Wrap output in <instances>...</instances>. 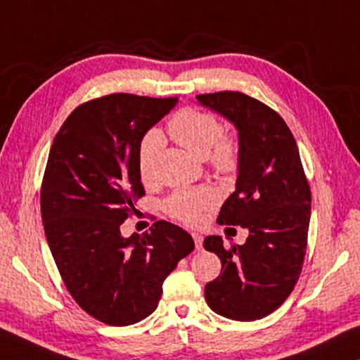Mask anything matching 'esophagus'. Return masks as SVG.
I'll return each mask as SVG.
<instances>
[{
  "instance_id": "1",
  "label": "esophagus",
  "mask_w": 360,
  "mask_h": 360,
  "mask_svg": "<svg viewBox=\"0 0 360 360\" xmlns=\"http://www.w3.org/2000/svg\"><path fill=\"white\" fill-rule=\"evenodd\" d=\"M192 238L195 241V248L202 249V246H203V236L200 235V233H192Z\"/></svg>"
}]
</instances>
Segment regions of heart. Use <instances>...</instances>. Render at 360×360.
Instances as JSON below:
<instances>
[{
  "label": "heart",
  "mask_w": 360,
  "mask_h": 360,
  "mask_svg": "<svg viewBox=\"0 0 360 360\" xmlns=\"http://www.w3.org/2000/svg\"><path fill=\"white\" fill-rule=\"evenodd\" d=\"M168 131L191 154L206 158L217 174H231L238 169L240 144L233 136L222 135V125L214 114L193 108L182 109L169 120ZM160 141L157 133H150L144 139L139 157V174L144 181L150 179L152 152L160 146ZM214 200L216 193L210 187L176 188L165 198L163 210L173 219L195 225L202 221Z\"/></svg>",
  "instance_id": "obj_1"
}]
</instances>
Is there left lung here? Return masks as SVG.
Here are the masks:
<instances>
[{"instance_id":"left-lung-1","label":"left lung","mask_w":360,"mask_h":360,"mask_svg":"<svg viewBox=\"0 0 360 360\" xmlns=\"http://www.w3.org/2000/svg\"><path fill=\"white\" fill-rule=\"evenodd\" d=\"M202 105L233 122L240 136L236 188L225 200L217 224L249 230L243 246H224L206 236L203 246L222 270L206 284L212 311L233 321L262 319L294 290L307 254L311 191L295 138L275 109L246 94L197 95Z\"/></svg>"}]
</instances>
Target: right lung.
I'll list each match as a JSON object with an SVG mask.
<instances>
[{"instance_id": "1", "label": "right lung", "mask_w": 360, "mask_h": 360, "mask_svg": "<svg viewBox=\"0 0 360 360\" xmlns=\"http://www.w3.org/2000/svg\"><path fill=\"white\" fill-rule=\"evenodd\" d=\"M176 103L178 96L131 94L85 101L49 152L41 184L49 248L71 297L103 324L130 326L154 313L165 278L195 248L186 230L167 221L143 235H120L144 195L143 136Z\"/></svg>"}]
</instances>
